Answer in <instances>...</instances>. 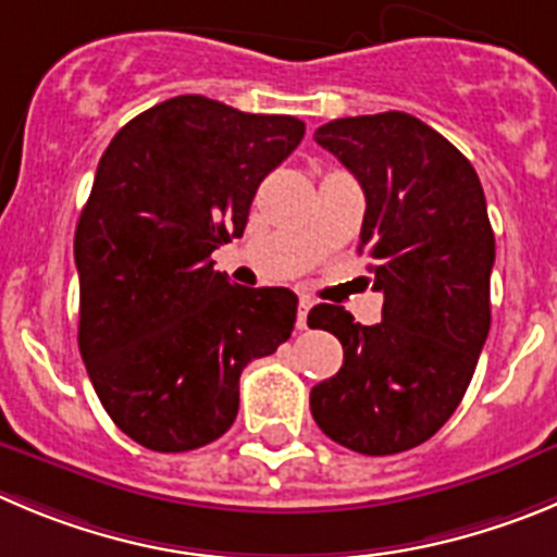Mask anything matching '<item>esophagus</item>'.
I'll return each instance as SVG.
<instances>
[{
	"mask_svg": "<svg viewBox=\"0 0 557 557\" xmlns=\"http://www.w3.org/2000/svg\"><path fill=\"white\" fill-rule=\"evenodd\" d=\"M310 308H313V299H310V296H299V315H296V326H299V330H308Z\"/></svg>",
	"mask_w": 557,
	"mask_h": 557,
	"instance_id": "34e87169",
	"label": "esophagus"
}]
</instances>
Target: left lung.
<instances>
[{
    "instance_id": "1",
    "label": "left lung",
    "mask_w": 557,
    "mask_h": 557,
    "mask_svg": "<svg viewBox=\"0 0 557 557\" xmlns=\"http://www.w3.org/2000/svg\"><path fill=\"white\" fill-rule=\"evenodd\" d=\"M315 143L366 191L360 252L384 305L373 326L337 305L310 310L308 324L343 346L341 371L310 389V412L343 448L401 454L448 423L490 335L486 197L470 161L407 112L341 117Z\"/></svg>"
}]
</instances>
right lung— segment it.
Wrapping results in <instances>:
<instances>
[{"label": "right lung", "mask_w": 557, "mask_h": 557, "mask_svg": "<svg viewBox=\"0 0 557 557\" xmlns=\"http://www.w3.org/2000/svg\"><path fill=\"white\" fill-rule=\"evenodd\" d=\"M290 114L175 96L114 134L74 238L79 351L114 425L159 454L214 443L238 376L290 337L296 294L214 272L261 181L302 143Z\"/></svg>", "instance_id": "add662e5"}]
</instances>
